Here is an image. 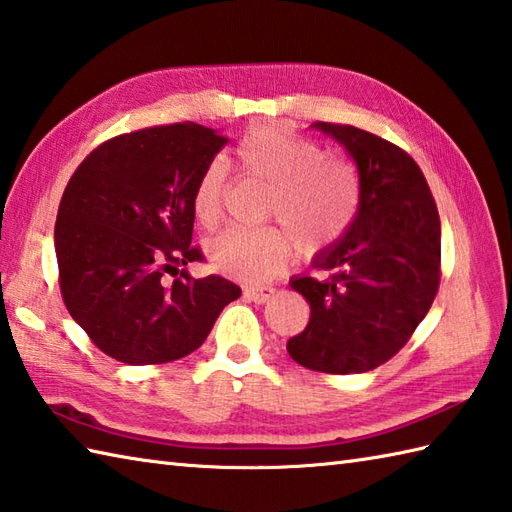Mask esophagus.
Wrapping results in <instances>:
<instances>
[{
	"instance_id": "esophagus-1",
	"label": "esophagus",
	"mask_w": 512,
	"mask_h": 512,
	"mask_svg": "<svg viewBox=\"0 0 512 512\" xmlns=\"http://www.w3.org/2000/svg\"><path fill=\"white\" fill-rule=\"evenodd\" d=\"M274 294H276V287H271V285H263V287H245V296H247L249 300L258 302V305H263V302H267Z\"/></svg>"
}]
</instances>
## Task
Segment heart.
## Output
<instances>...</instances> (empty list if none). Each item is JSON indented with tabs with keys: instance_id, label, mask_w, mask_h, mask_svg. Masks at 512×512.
<instances>
[{
	"instance_id": "heart-1",
	"label": "heart",
	"mask_w": 512,
	"mask_h": 512,
	"mask_svg": "<svg viewBox=\"0 0 512 512\" xmlns=\"http://www.w3.org/2000/svg\"><path fill=\"white\" fill-rule=\"evenodd\" d=\"M243 176L269 187L265 214L283 227H234L207 245V258L223 274L258 283L283 271L300 245L322 252L347 232L358 210V183L351 165L322 154L314 139L283 125H256L234 148ZM227 176L218 161L196 179V221L212 229L225 212Z\"/></svg>"
}]
</instances>
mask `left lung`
<instances>
[{
	"instance_id": "left-lung-1",
	"label": "left lung",
	"mask_w": 512,
	"mask_h": 512,
	"mask_svg": "<svg viewBox=\"0 0 512 512\" xmlns=\"http://www.w3.org/2000/svg\"><path fill=\"white\" fill-rule=\"evenodd\" d=\"M316 128L356 161L360 205L340 243L314 260L329 276L291 280L311 318L287 351L311 371L364 373L391 360L429 314L442 276L440 214L411 154L356 125Z\"/></svg>"
}]
</instances>
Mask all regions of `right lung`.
<instances>
[{
    "label": "right lung",
    "instance_id": "right-lung-1",
    "mask_svg": "<svg viewBox=\"0 0 512 512\" xmlns=\"http://www.w3.org/2000/svg\"><path fill=\"white\" fill-rule=\"evenodd\" d=\"M227 141L192 121L152 125L103 141L70 176L55 223L59 289L106 356L134 367L190 356L241 296L232 280L181 269L203 260L192 194Z\"/></svg>",
    "mask_w": 512,
    "mask_h": 512
}]
</instances>
